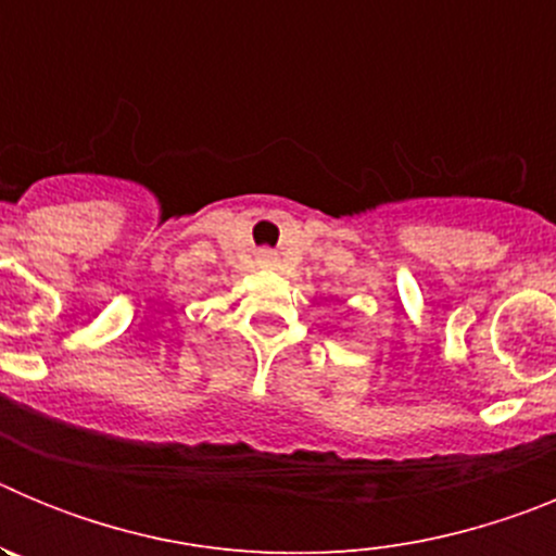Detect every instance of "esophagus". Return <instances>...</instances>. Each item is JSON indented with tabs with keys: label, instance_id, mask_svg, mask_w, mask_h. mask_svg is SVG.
I'll use <instances>...</instances> for the list:
<instances>
[{
	"label": "esophagus",
	"instance_id": "obj_1",
	"mask_svg": "<svg viewBox=\"0 0 556 556\" xmlns=\"http://www.w3.org/2000/svg\"><path fill=\"white\" fill-rule=\"evenodd\" d=\"M258 262H262V267H273V264H275V255L264 250V253H258Z\"/></svg>",
	"mask_w": 556,
	"mask_h": 556
}]
</instances>
